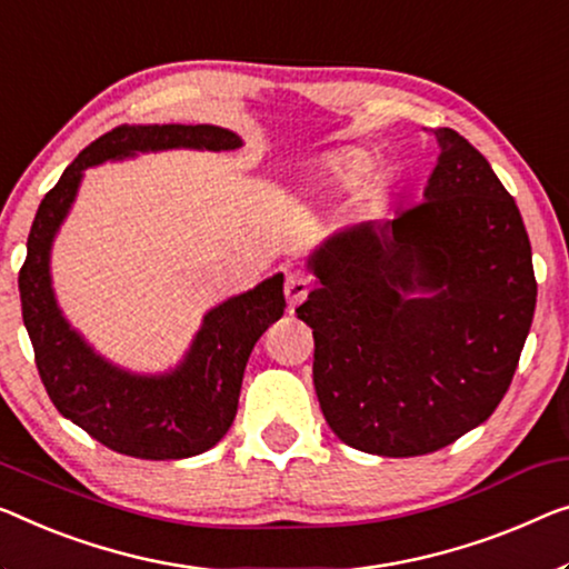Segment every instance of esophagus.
Returning <instances> with one entry per match:
<instances>
[{
    "label": "esophagus",
    "instance_id": "esophagus-1",
    "mask_svg": "<svg viewBox=\"0 0 569 569\" xmlns=\"http://www.w3.org/2000/svg\"><path fill=\"white\" fill-rule=\"evenodd\" d=\"M309 291H311V283H309L307 276L299 273V270L288 273V278H286V301H288V307L293 309L296 303H301L309 296Z\"/></svg>",
    "mask_w": 569,
    "mask_h": 569
}]
</instances>
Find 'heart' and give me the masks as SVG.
I'll return each mask as SVG.
<instances>
[{
  "label": "heart",
  "instance_id": "heart-1",
  "mask_svg": "<svg viewBox=\"0 0 569 569\" xmlns=\"http://www.w3.org/2000/svg\"><path fill=\"white\" fill-rule=\"evenodd\" d=\"M370 171H372L370 152L360 148L337 150L325 160V173L329 181L339 186V189H355L360 181H366V176Z\"/></svg>",
  "mask_w": 569,
  "mask_h": 569
}]
</instances>
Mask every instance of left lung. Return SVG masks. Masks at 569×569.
I'll list each match as a JSON object with an SVG mask.
<instances>
[{
  "instance_id": "8db88e82",
  "label": "left lung",
  "mask_w": 569,
  "mask_h": 569,
  "mask_svg": "<svg viewBox=\"0 0 569 569\" xmlns=\"http://www.w3.org/2000/svg\"><path fill=\"white\" fill-rule=\"evenodd\" d=\"M435 138L423 201L321 244L309 258L319 286L296 309L313 329L329 429L370 455H429L480 427L511 386L537 307L513 197L460 132Z\"/></svg>"
}]
</instances>
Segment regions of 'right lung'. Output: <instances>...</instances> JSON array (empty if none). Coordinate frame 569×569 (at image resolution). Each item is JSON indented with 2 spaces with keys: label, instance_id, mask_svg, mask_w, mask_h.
Segmentation results:
<instances>
[{
  "label": "right lung",
  "instance_id": "1",
  "mask_svg": "<svg viewBox=\"0 0 569 569\" xmlns=\"http://www.w3.org/2000/svg\"><path fill=\"white\" fill-rule=\"evenodd\" d=\"M242 140L214 124H120L66 168L40 201L20 268L22 321L50 401L109 449L140 460H183L207 452L232 427L244 366L266 329L283 317V276L211 309L181 360L163 376H138L101 358L58 309L50 248L83 171L150 150H234Z\"/></svg>",
  "mask_w": 569,
  "mask_h": 569
}]
</instances>
